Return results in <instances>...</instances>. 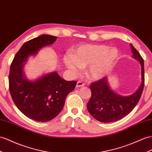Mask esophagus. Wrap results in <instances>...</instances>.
<instances>
[{
    "label": "esophagus",
    "mask_w": 152,
    "mask_h": 152,
    "mask_svg": "<svg viewBox=\"0 0 152 152\" xmlns=\"http://www.w3.org/2000/svg\"><path fill=\"white\" fill-rule=\"evenodd\" d=\"M84 85H85V84H84V83L82 82V81H78L76 84V87H81L84 86Z\"/></svg>",
    "instance_id": "esophagus-1"
}]
</instances>
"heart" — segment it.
Masks as SVG:
<instances>
[{"label":"heart","instance_id":"heart-1","mask_svg":"<svg viewBox=\"0 0 152 152\" xmlns=\"http://www.w3.org/2000/svg\"><path fill=\"white\" fill-rule=\"evenodd\" d=\"M119 56L118 50L104 45L83 44L74 48L64 56L66 67L73 74L87 67V75L92 79L103 77L113 67Z\"/></svg>","mask_w":152,"mask_h":152}]
</instances>
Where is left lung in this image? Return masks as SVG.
<instances>
[{"label":"left lung","instance_id":"obj_1","mask_svg":"<svg viewBox=\"0 0 152 152\" xmlns=\"http://www.w3.org/2000/svg\"><path fill=\"white\" fill-rule=\"evenodd\" d=\"M133 56L141 65L142 83L138 90L128 96L115 94L109 87L106 77L91 83V98L87 103V109L94 118L102 123L118 121L128 114L137 105L141 98L145 85L144 60L134 47L130 44Z\"/></svg>","mask_w":152,"mask_h":152}]
</instances>
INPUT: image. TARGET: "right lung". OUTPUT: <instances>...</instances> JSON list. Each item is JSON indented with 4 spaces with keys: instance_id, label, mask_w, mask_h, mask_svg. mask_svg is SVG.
Instances as JSON below:
<instances>
[{
    "instance_id": "right-lung-1",
    "label": "right lung",
    "mask_w": 152,
    "mask_h": 152,
    "mask_svg": "<svg viewBox=\"0 0 152 152\" xmlns=\"http://www.w3.org/2000/svg\"><path fill=\"white\" fill-rule=\"evenodd\" d=\"M57 37L49 34L24 43L15 54L10 66L9 89L15 105L28 118L39 122L54 119L63 109L66 97L75 88L76 81H66L53 72L34 81L23 75V65L29 56L35 54L46 45H51Z\"/></svg>"
}]
</instances>
